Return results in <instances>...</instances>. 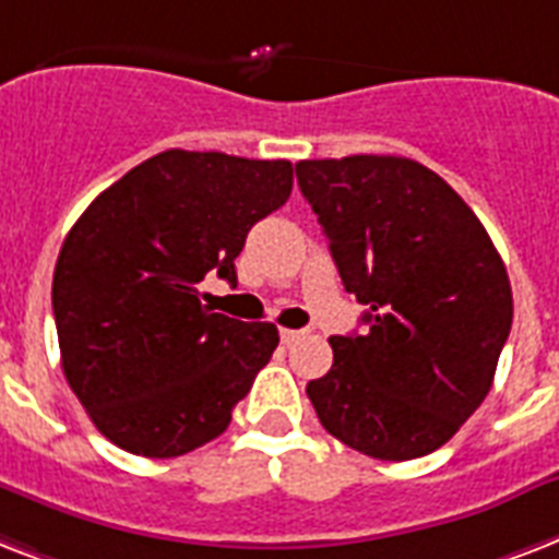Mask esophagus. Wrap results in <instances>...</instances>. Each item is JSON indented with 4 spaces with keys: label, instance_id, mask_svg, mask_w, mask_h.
I'll return each instance as SVG.
<instances>
[{
    "label": "esophagus",
    "instance_id": "34e87169",
    "mask_svg": "<svg viewBox=\"0 0 559 559\" xmlns=\"http://www.w3.org/2000/svg\"><path fill=\"white\" fill-rule=\"evenodd\" d=\"M300 338H306V329H280V341H283L285 347Z\"/></svg>",
    "mask_w": 559,
    "mask_h": 559
}]
</instances>
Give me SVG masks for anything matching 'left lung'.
Returning a JSON list of instances; mask_svg holds the SVG:
<instances>
[{
	"label": "left lung",
	"mask_w": 559,
	"mask_h": 559,
	"mask_svg": "<svg viewBox=\"0 0 559 559\" xmlns=\"http://www.w3.org/2000/svg\"><path fill=\"white\" fill-rule=\"evenodd\" d=\"M341 283L365 335H332V367L306 384L329 435L379 461H414L452 440L490 393L513 294L484 224L408 157L300 159Z\"/></svg>",
	"instance_id": "obj_1"
}]
</instances>
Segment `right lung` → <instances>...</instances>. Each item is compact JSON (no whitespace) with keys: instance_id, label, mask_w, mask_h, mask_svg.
I'll list each match as a JSON object with an SVG mask.
<instances>
[{"instance_id":"obj_1","label":"right lung","mask_w":559,"mask_h":559,"mask_svg":"<svg viewBox=\"0 0 559 559\" xmlns=\"http://www.w3.org/2000/svg\"><path fill=\"white\" fill-rule=\"evenodd\" d=\"M292 183L288 159L171 148L75 221L51 280L60 365L110 443L177 457L230 426L280 332L212 311L198 283L210 271L236 283L250 227Z\"/></svg>"}]
</instances>
